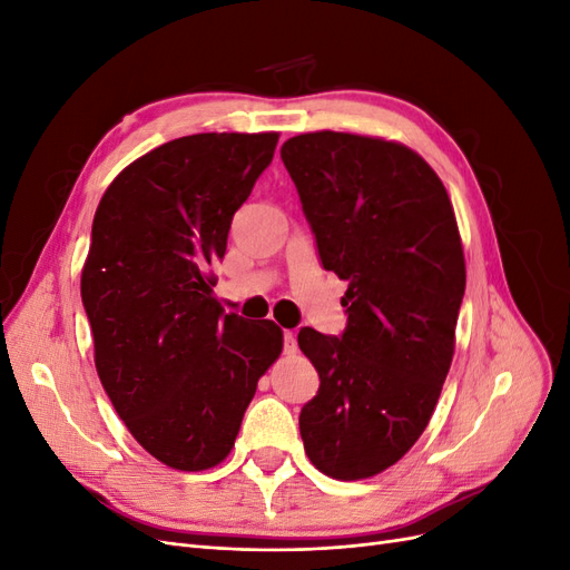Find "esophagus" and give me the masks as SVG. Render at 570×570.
<instances>
[{
	"label": "esophagus",
	"instance_id": "34e87169",
	"mask_svg": "<svg viewBox=\"0 0 570 570\" xmlns=\"http://www.w3.org/2000/svg\"><path fill=\"white\" fill-rule=\"evenodd\" d=\"M283 352L285 354H295L297 352V340H295V333H292V331L283 333Z\"/></svg>",
	"mask_w": 570,
	"mask_h": 570
}]
</instances>
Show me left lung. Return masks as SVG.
Returning a JSON list of instances; mask_svg holds the SVG:
<instances>
[{
  "label": "left lung",
  "mask_w": 570,
  "mask_h": 570,
  "mask_svg": "<svg viewBox=\"0 0 570 570\" xmlns=\"http://www.w3.org/2000/svg\"><path fill=\"white\" fill-rule=\"evenodd\" d=\"M321 264L347 281V327H302L321 385L299 413L318 471L361 480L421 438L450 373L465 264L450 195L416 151L350 132H306L281 149Z\"/></svg>",
  "instance_id": "1"
}]
</instances>
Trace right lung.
<instances>
[{"instance_id":"right-lung-1","label":"right lung","mask_w":570,"mask_h":570,"mask_svg":"<svg viewBox=\"0 0 570 570\" xmlns=\"http://www.w3.org/2000/svg\"><path fill=\"white\" fill-rule=\"evenodd\" d=\"M275 145L278 132L178 137L120 170L97 206L80 281L95 366L130 435L170 469L230 454L283 352L281 327L223 312L206 273Z\"/></svg>"}]
</instances>
